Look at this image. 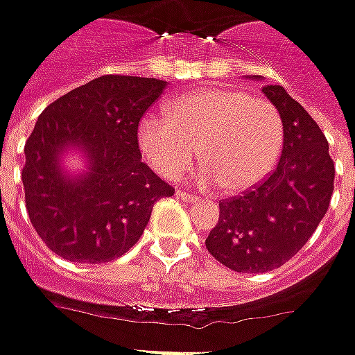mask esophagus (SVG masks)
Segmentation results:
<instances>
[{
    "label": "esophagus",
    "instance_id": "obj_1",
    "mask_svg": "<svg viewBox=\"0 0 355 355\" xmlns=\"http://www.w3.org/2000/svg\"><path fill=\"white\" fill-rule=\"evenodd\" d=\"M177 196L180 198V200H184V202H198V200H200L198 196H194V194H190V192H182V190H178Z\"/></svg>",
    "mask_w": 355,
    "mask_h": 355
}]
</instances>
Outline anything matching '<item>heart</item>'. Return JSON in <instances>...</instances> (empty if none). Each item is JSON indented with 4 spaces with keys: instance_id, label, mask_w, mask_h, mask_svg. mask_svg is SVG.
I'll return each mask as SVG.
<instances>
[{
    "instance_id": "1",
    "label": "heart",
    "mask_w": 355,
    "mask_h": 355,
    "mask_svg": "<svg viewBox=\"0 0 355 355\" xmlns=\"http://www.w3.org/2000/svg\"><path fill=\"white\" fill-rule=\"evenodd\" d=\"M283 121L271 102L241 90L206 88L177 98L163 117H143L139 147L161 177L175 180L196 161L200 182L224 192L257 187L283 151Z\"/></svg>"
}]
</instances>
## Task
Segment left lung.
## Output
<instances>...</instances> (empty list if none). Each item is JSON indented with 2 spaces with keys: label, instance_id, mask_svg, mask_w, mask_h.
<instances>
[{
  "label": "left lung",
  "instance_id": "left-lung-1",
  "mask_svg": "<svg viewBox=\"0 0 355 355\" xmlns=\"http://www.w3.org/2000/svg\"><path fill=\"white\" fill-rule=\"evenodd\" d=\"M283 121L275 171L243 194L220 200V220L206 248L238 273L273 271L300 251L326 214L334 161L322 129L283 86H263Z\"/></svg>",
  "mask_w": 355,
  "mask_h": 355
}]
</instances>
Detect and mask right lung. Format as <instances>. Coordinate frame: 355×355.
<instances>
[{
	"instance_id": "1",
	"label": "right lung",
	"mask_w": 355,
	"mask_h": 355,
	"mask_svg": "<svg viewBox=\"0 0 355 355\" xmlns=\"http://www.w3.org/2000/svg\"><path fill=\"white\" fill-rule=\"evenodd\" d=\"M165 80L107 74L44 107L25 143L23 187L33 227L72 263H105L139 241L155 202L175 189L141 161L137 128ZM78 146L89 171L68 178L62 150Z\"/></svg>"
}]
</instances>
